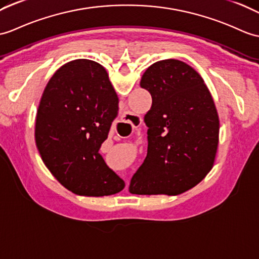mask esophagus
<instances>
[{
	"instance_id": "obj_1",
	"label": "esophagus",
	"mask_w": 259,
	"mask_h": 259,
	"mask_svg": "<svg viewBox=\"0 0 259 259\" xmlns=\"http://www.w3.org/2000/svg\"><path fill=\"white\" fill-rule=\"evenodd\" d=\"M141 123V118L134 113H128L127 116H123V120L120 122V131L119 134L127 138L130 136L131 130L139 127Z\"/></svg>"
}]
</instances>
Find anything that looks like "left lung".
Segmentation results:
<instances>
[{"mask_svg": "<svg viewBox=\"0 0 259 259\" xmlns=\"http://www.w3.org/2000/svg\"><path fill=\"white\" fill-rule=\"evenodd\" d=\"M140 86L152 97L144 116L148 153L129 192L181 194L200 183L214 164L220 120L211 93L200 74L178 59L150 66Z\"/></svg>", "mask_w": 259, "mask_h": 259, "instance_id": "8db88e82", "label": "left lung"}]
</instances>
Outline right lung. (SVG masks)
<instances>
[{
    "mask_svg": "<svg viewBox=\"0 0 259 259\" xmlns=\"http://www.w3.org/2000/svg\"><path fill=\"white\" fill-rule=\"evenodd\" d=\"M118 104L106 69L89 59L63 65L44 89L36 116V147L57 181L75 194L105 196L124 188L99 153Z\"/></svg>",
    "mask_w": 259,
    "mask_h": 259,
    "instance_id": "1",
    "label": "right lung"
}]
</instances>
